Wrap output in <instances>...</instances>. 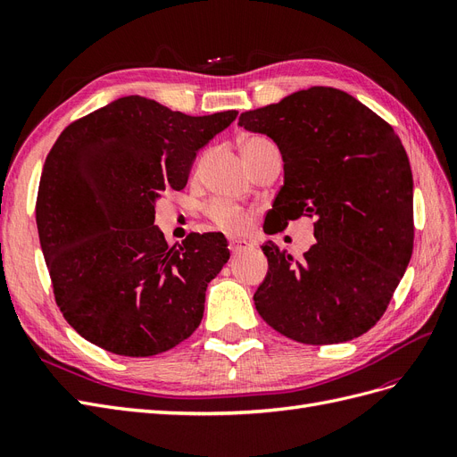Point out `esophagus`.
<instances>
[{
  "label": "esophagus",
  "mask_w": 457,
  "mask_h": 457,
  "mask_svg": "<svg viewBox=\"0 0 457 457\" xmlns=\"http://www.w3.org/2000/svg\"><path fill=\"white\" fill-rule=\"evenodd\" d=\"M252 247V244L247 242V240H228V250L232 252V253H240V252H245V250H250Z\"/></svg>",
  "instance_id": "esophagus-1"
}]
</instances>
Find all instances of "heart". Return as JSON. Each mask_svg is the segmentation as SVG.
<instances>
[{
	"label": "heart",
	"mask_w": 457,
	"mask_h": 457,
	"mask_svg": "<svg viewBox=\"0 0 457 457\" xmlns=\"http://www.w3.org/2000/svg\"><path fill=\"white\" fill-rule=\"evenodd\" d=\"M261 146H274L270 141L262 139V137H252V139H245L242 145V152L253 150V148H261ZM207 215L213 220L217 227H220L223 230L230 232V234H242L252 225V215L238 210L227 202H213L207 207Z\"/></svg>",
	"instance_id": "1"
}]
</instances>
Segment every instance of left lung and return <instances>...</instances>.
<instances>
[{
    "label": "left lung",
    "mask_w": 457,
    "mask_h": 457,
    "mask_svg": "<svg viewBox=\"0 0 457 457\" xmlns=\"http://www.w3.org/2000/svg\"><path fill=\"white\" fill-rule=\"evenodd\" d=\"M284 160L269 234L314 219L303 259L267 242L269 272L255 309L282 336L307 343L351 341L378 324L413 250V181L395 129L354 96L311 87L240 114Z\"/></svg>",
    "instance_id": "1"
}]
</instances>
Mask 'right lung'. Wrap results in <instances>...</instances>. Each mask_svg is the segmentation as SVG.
<instances>
[{
	"label": "right lung",
	"mask_w": 457,
	"mask_h": 457,
	"mask_svg": "<svg viewBox=\"0 0 457 457\" xmlns=\"http://www.w3.org/2000/svg\"><path fill=\"white\" fill-rule=\"evenodd\" d=\"M237 110L187 116L139 95L72 121L41 171L36 220L54 301L78 334L121 356L188 339L230 257L220 232L168 245L154 202L187 187L196 152Z\"/></svg>",
	"instance_id": "1"
}]
</instances>
